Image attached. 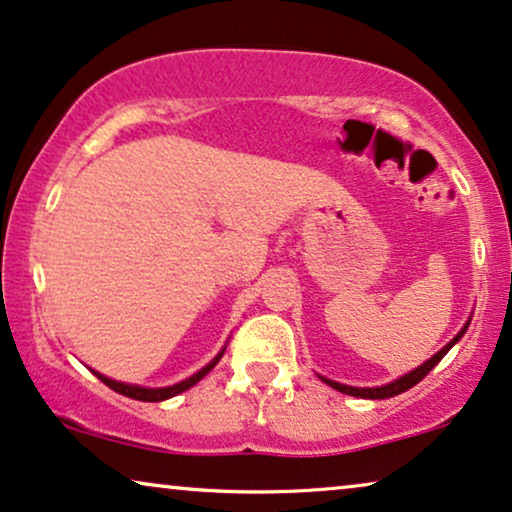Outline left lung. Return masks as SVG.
Here are the masks:
<instances>
[{
	"mask_svg": "<svg viewBox=\"0 0 512 512\" xmlns=\"http://www.w3.org/2000/svg\"><path fill=\"white\" fill-rule=\"evenodd\" d=\"M468 324H470V317H468V322L463 324V329L459 331V334H456L454 338H451V341L444 345L442 350H437V353L430 357V360H426L421 364V367H416L414 371H409V374H404V376H400V378H395V381H390V383H386V386H376V388H355V386H345V383H338V381H331V378H324V376H320L324 383H327V386H331L334 390H338V393H345V395H353V397H362V400H386V397H395V395H400V393H404V390H409V388H414L418 381H423V378H426L430 371H433V367L437 362L442 360L444 355L449 353L451 348H454L456 343L461 341V336L466 334V329H468Z\"/></svg>",
	"mask_w": 512,
	"mask_h": 512,
	"instance_id": "8db88e82",
	"label": "left lung"
}]
</instances>
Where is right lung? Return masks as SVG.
Segmentation results:
<instances>
[{
	"mask_svg": "<svg viewBox=\"0 0 512 512\" xmlns=\"http://www.w3.org/2000/svg\"><path fill=\"white\" fill-rule=\"evenodd\" d=\"M223 353H225V345L221 348V353H218V355L214 357V360H211V362L207 364V367H202V369L197 371V374H192L190 378H185V381L174 383V386H167V388H145V386H136V383H122V381H115V378L103 376L101 371H96V369H91V371H94V374H96L98 378H101L105 386L112 388V390H115V393H119V395L131 397V400H141V402H164V400H169V397H176V395L185 393V390L192 388V386H195V383L202 381V378L207 376L209 371L214 369L218 362H221Z\"/></svg>",
	"mask_w": 512,
	"mask_h": 512,
	"instance_id": "add662e5",
	"label": "right lung"
}]
</instances>
